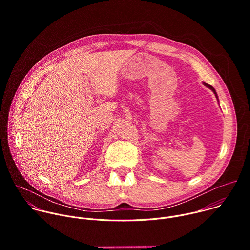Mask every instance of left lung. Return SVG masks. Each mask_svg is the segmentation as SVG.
<instances>
[{
  "instance_id": "8db88e82",
  "label": "left lung",
  "mask_w": 250,
  "mask_h": 250,
  "mask_svg": "<svg viewBox=\"0 0 250 250\" xmlns=\"http://www.w3.org/2000/svg\"><path fill=\"white\" fill-rule=\"evenodd\" d=\"M203 84H204V85H205V86H206V87H207V88H208V89H210V90H211V91H212V92H213V94H215V96H216V98H217V99H218V100H219V98H218V94H217V92H216V90H215V88H213V87H211V86H210V85H208V84H207V83H205V82H204V83H203Z\"/></svg>"
}]
</instances>
